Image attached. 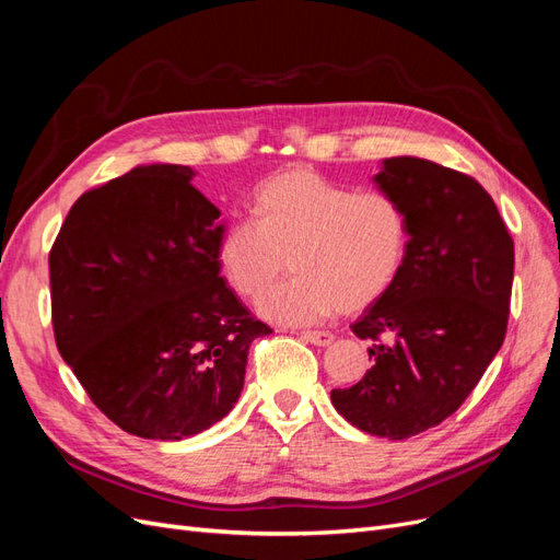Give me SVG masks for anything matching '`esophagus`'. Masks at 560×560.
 Listing matches in <instances>:
<instances>
[{
    "instance_id": "esophagus-1",
    "label": "esophagus",
    "mask_w": 560,
    "mask_h": 560,
    "mask_svg": "<svg viewBox=\"0 0 560 560\" xmlns=\"http://www.w3.org/2000/svg\"><path fill=\"white\" fill-rule=\"evenodd\" d=\"M301 338H303V341L313 343V346H319V348H325L334 341V336L329 331H303Z\"/></svg>"
}]
</instances>
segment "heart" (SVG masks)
I'll use <instances>...</instances> for the list:
<instances>
[{"instance_id":"1","label":"heart","mask_w":560,"mask_h":560,"mask_svg":"<svg viewBox=\"0 0 560 560\" xmlns=\"http://www.w3.org/2000/svg\"><path fill=\"white\" fill-rule=\"evenodd\" d=\"M409 252V219L385 191H358L313 171H284L252 194V219H231L217 261L235 294L257 301L293 257L298 276L261 301V315L311 325L358 313L387 294Z\"/></svg>"}]
</instances>
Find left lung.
<instances>
[{
    "label": "left lung",
    "mask_w": 560,
    "mask_h": 560,
    "mask_svg": "<svg viewBox=\"0 0 560 560\" xmlns=\"http://www.w3.org/2000/svg\"><path fill=\"white\" fill-rule=\"evenodd\" d=\"M374 182L404 206L409 252L397 282L352 325L374 341V366L358 385L331 389V404L350 425L397 442L460 409L502 348L514 243L469 175L395 156Z\"/></svg>",
    "instance_id": "8db88e82"
}]
</instances>
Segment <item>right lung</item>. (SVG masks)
<instances>
[{
    "label": "right lung",
    "instance_id": "right-lung-1",
    "mask_svg": "<svg viewBox=\"0 0 560 560\" xmlns=\"http://www.w3.org/2000/svg\"><path fill=\"white\" fill-rule=\"evenodd\" d=\"M194 175L151 163L86 191L48 257L62 360L118 428L159 442L229 416L270 334L222 278V212Z\"/></svg>",
    "mask_w": 560,
    "mask_h": 560
}]
</instances>
